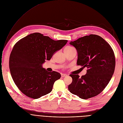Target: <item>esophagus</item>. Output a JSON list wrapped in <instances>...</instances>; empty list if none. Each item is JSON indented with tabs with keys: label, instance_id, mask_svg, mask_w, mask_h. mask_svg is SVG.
Listing matches in <instances>:
<instances>
[{
	"label": "esophagus",
	"instance_id": "34e87169",
	"mask_svg": "<svg viewBox=\"0 0 123 123\" xmlns=\"http://www.w3.org/2000/svg\"><path fill=\"white\" fill-rule=\"evenodd\" d=\"M68 74H62V77H66V76H68Z\"/></svg>",
	"mask_w": 123,
	"mask_h": 123
}]
</instances>
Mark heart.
I'll return each mask as SVG.
<instances>
[{"mask_svg":"<svg viewBox=\"0 0 123 123\" xmlns=\"http://www.w3.org/2000/svg\"><path fill=\"white\" fill-rule=\"evenodd\" d=\"M72 48V47H67L66 48Z\"/></svg>","mask_w":123,"mask_h":123,"instance_id":"b5f03b06","label":"heart"}]
</instances>
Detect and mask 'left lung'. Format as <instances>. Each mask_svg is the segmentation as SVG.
<instances>
[{"mask_svg":"<svg viewBox=\"0 0 123 123\" xmlns=\"http://www.w3.org/2000/svg\"><path fill=\"white\" fill-rule=\"evenodd\" d=\"M77 52V64L87 67V74L79 77L70 74L72 83L69 91L79 98L87 99L101 92L114 74L115 57L110 45L100 36L91 34L70 42Z\"/></svg>","mask_w":123,"mask_h":123,"instance_id":"1","label":"left lung"}]
</instances>
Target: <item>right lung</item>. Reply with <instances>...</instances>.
I'll list each match as a JSON object with an SVG mask.
<instances>
[{"label":"right lung","instance_id":"obj_1","mask_svg":"<svg viewBox=\"0 0 123 123\" xmlns=\"http://www.w3.org/2000/svg\"><path fill=\"white\" fill-rule=\"evenodd\" d=\"M67 42L34 33L16 43L10 55L9 69L14 83L25 95L38 99L52 91L61 75L56 71H47L42 64Z\"/></svg>","mask_w":123,"mask_h":123}]
</instances>
